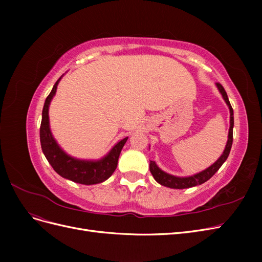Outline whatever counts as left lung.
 <instances>
[{
    "mask_svg": "<svg viewBox=\"0 0 262 262\" xmlns=\"http://www.w3.org/2000/svg\"><path fill=\"white\" fill-rule=\"evenodd\" d=\"M216 86L219 91L221 92L222 96H223L225 102L227 104L228 108H229V113H231V126H229V132H228V140L227 143L225 146V149L223 154L221 155V157L219 160L214 163L213 165H211L209 168H207L205 170L196 173V175L190 176V177H175L171 176L169 173H166L165 171L161 170L160 168L157 167V165L155 164V162L149 161V171L152 173L154 179L165 187H169L172 189H186V188H191L198 185H201L203 182L208 181L214 173H215L223 163L227 160V157L229 155V152H231L232 148V144H233V128H234V112L233 108L231 106V102L228 100L227 94L224 90V87L222 86L220 83H216Z\"/></svg>",
    "mask_w": 262,
    "mask_h": 262,
    "instance_id": "left-lung-1",
    "label": "left lung"
}]
</instances>
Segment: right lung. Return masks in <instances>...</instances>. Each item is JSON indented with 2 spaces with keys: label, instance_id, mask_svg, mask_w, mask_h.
Masks as SVG:
<instances>
[{
  "label": "right lung",
  "instance_id": "obj_1",
  "mask_svg": "<svg viewBox=\"0 0 262 262\" xmlns=\"http://www.w3.org/2000/svg\"><path fill=\"white\" fill-rule=\"evenodd\" d=\"M61 77L55 82L52 91L48 95V97L46 98L42 109V119L40 124V143L42 152L52 166V168L61 177L82 185L99 184V182L107 180L116 170L119 155H120L121 149L128 138H124L120 142H118L107 156L97 162L75 160V158L63 152L57 144V142L52 138L49 128L48 116L50 101L54 96L55 92H57V86Z\"/></svg>",
  "mask_w": 262,
  "mask_h": 262
}]
</instances>
